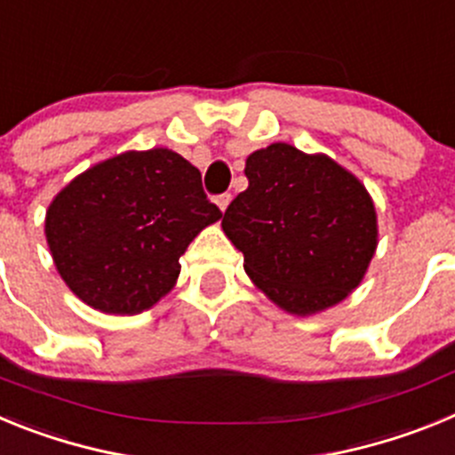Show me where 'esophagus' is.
Segmentation results:
<instances>
[{"mask_svg":"<svg viewBox=\"0 0 455 455\" xmlns=\"http://www.w3.org/2000/svg\"><path fill=\"white\" fill-rule=\"evenodd\" d=\"M230 200H232L230 193H223V196H219V198H216V204H219L220 212H225V209H228V204H230Z\"/></svg>","mask_w":455,"mask_h":455,"instance_id":"1","label":"esophagus"}]
</instances>
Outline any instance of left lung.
I'll use <instances>...</instances> for the list:
<instances>
[{"label": "left lung", "mask_w": 455, "mask_h": 455, "mask_svg": "<svg viewBox=\"0 0 455 455\" xmlns=\"http://www.w3.org/2000/svg\"><path fill=\"white\" fill-rule=\"evenodd\" d=\"M248 188L225 209V236L259 291L296 316L360 287L378 248L367 187L328 155L271 143L246 159Z\"/></svg>", "instance_id": "8db88e82"}]
</instances>
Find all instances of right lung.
<instances>
[{
  "instance_id": "obj_1",
  "label": "right lung",
  "mask_w": 455,
  "mask_h": 455,
  "mask_svg": "<svg viewBox=\"0 0 455 455\" xmlns=\"http://www.w3.org/2000/svg\"><path fill=\"white\" fill-rule=\"evenodd\" d=\"M220 216L200 171L178 152L127 150L56 193L45 239L79 300L104 315H139L175 287L180 257Z\"/></svg>"
}]
</instances>
